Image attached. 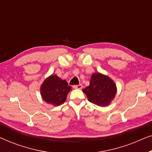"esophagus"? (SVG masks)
I'll return each instance as SVG.
<instances>
[{"label":"esophagus","mask_w":152,"mask_h":152,"mask_svg":"<svg viewBox=\"0 0 152 152\" xmlns=\"http://www.w3.org/2000/svg\"><path fill=\"white\" fill-rule=\"evenodd\" d=\"M73 88L75 89H82V85L80 84V85H74Z\"/></svg>","instance_id":"34e87169"}]
</instances>
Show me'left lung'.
I'll return each mask as SVG.
<instances>
[{"instance_id": "8db88e82", "label": "left lung", "mask_w": 152, "mask_h": 152, "mask_svg": "<svg viewBox=\"0 0 152 152\" xmlns=\"http://www.w3.org/2000/svg\"><path fill=\"white\" fill-rule=\"evenodd\" d=\"M82 91L89 102L99 107H104L109 106L115 98L117 86L108 75L95 72L91 76L90 85Z\"/></svg>"}]
</instances>
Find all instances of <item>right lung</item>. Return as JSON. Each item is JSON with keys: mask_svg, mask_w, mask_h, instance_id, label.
Wrapping results in <instances>:
<instances>
[{"mask_svg": "<svg viewBox=\"0 0 152 152\" xmlns=\"http://www.w3.org/2000/svg\"><path fill=\"white\" fill-rule=\"evenodd\" d=\"M71 88L66 80L58 77L57 75H51L41 85L40 92L43 101L54 107H58L65 102Z\"/></svg>", "mask_w": 152, "mask_h": 152, "instance_id": "add662e5", "label": "right lung"}]
</instances>
